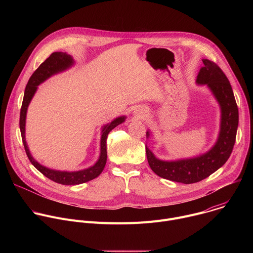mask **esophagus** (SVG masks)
<instances>
[{"label":"esophagus","instance_id":"esophagus-1","mask_svg":"<svg viewBox=\"0 0 253 253\" xmlns=\"http://www.w3.org/2000/svg\"><path fill=\"white\" fill-rule=\"evenodd\" d=\"M136 115L137 116H139V117H144L145 116V114H144V112H143V110H137V112H136Z\"/></svg>","mask_w":253,"mask_h":253}]
</instances>
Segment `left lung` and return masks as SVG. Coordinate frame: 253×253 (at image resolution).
Here are the masks:
<instances>
[{"instance_id": "1", "label": "left lung", "mask_w": 253, "mask_h": 253, "mask_svg": "<svg viewBox=\"0 0 253 253\" xmlns=\"http://www.w3.org/2000/svg\"><path fill=\"white\" fill-rule=\"evenodd\" d=\"M202 61L204 66L199 71L196 82L206 84L221 107V128L214 147L199 157L171 162L157 159L146 147L147 160L155 174L184 184L201 181L228 160L234 146L238 126V108L226 75L217 64L207 59Z\"/></svg>"}]
</instances>
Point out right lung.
I'll return each mask as SVG.
<instances>
[{
    "label": "right lung",
    "instance_id": "1",
    "mask_svg": "<svg viewBox=\"0 0 253 253\" xmlns=\"http://www.w3.org/2000/svg\"><path fill=\"white\" fill-rule=\"evenodd\" d=\"M73 64V60L67 55L66 53L62 52H55L52 53L49 58H47L38 68L36 70L33 75L30 77L28 84L25 89L24 99L21 107L20 112V130L22 135V140L24 144V148L26 151V154L30 160V162L37 168L43 175H45L47 178L53 180L54 182L63 184V185H77L81 183H85L90 181V180L98 177L101 172L103 171L106 161H107V137L116 126L124 122L125 117H119L112 121L110 124L106 125L102 130V137H101V154L100 158L97 161V163L85 170L76 171V172H66V171H56L52 169H48L41 164H39L37 161L34 160V158L31 156L30 151L28 149L26 139H25V123H26V113L27 108L29 106V103L34 96L36 90H37V86L45 81L47 78L52 76L58 72H61L65 69H67L69 66Z\"/></svg>",
    "mask_w": 253,
    "mask_h": 253
}]
</instances>
